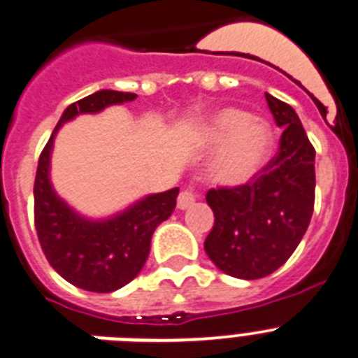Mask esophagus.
Here are the masks:
<instances>
[{"label":"esophagus","instance_id":"esophagus-1","mask_svg":"<svg viewBox=\"0 0 358 358\" xmlns=\"http://www.w3.org/2000/svg\"><path fill=\"white\" fill-rule=\"evenodd\" d=\"M194 202H195V194L189 188H186L182 189L181 194H179V197H177V208H179V210H188Z\"/></svg>","mask_w":358,"mask_h":358}]
</instances>
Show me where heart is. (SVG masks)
<instances>
[{
    "instance_id": "b5f03b06",
    "label": "heart",
    "mask_w": 358,
    "mask_h": 358,
    "mask_svg": "<svg viewBox=\"0 0 358 358\" xmlns=\"http://www.w3.org/2000/svg\"><path fill=\"white\" fill-rule=\"evenodd\" d=\"M204 140L222 145L213 161V176L227 186L249 182L267 161L273 147L271 129L240 109H224L204 129Z\"/></svg>"
}]
</instances>
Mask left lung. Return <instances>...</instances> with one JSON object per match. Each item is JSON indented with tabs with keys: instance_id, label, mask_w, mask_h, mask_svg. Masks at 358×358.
Segmentation results:
<instances>
[{
	"instance_id": "8db88e82",
	"label": "left lung",
	"mask_w": 358,
	"mask_h": 358,
	"mask_svg": "<svg viewBox=\"0 0 358 358\" xmlns=\"http://www.w3.org/2000/svg\"><path fill=\"white\" fill-rule=\"evenodd\" d=\"M278 127V154L251 181L206 194L215 224L204 249L222 273L240 280L273 274L301 242L315 201V148L289 103L265 93Z\"/></svg>"
}]
</instances>
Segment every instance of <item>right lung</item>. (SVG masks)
Wrapping results in <instances>:
<instances>
[{
	"label": "right lung",
	"instance_id": "obj_1",
	"mask_svg": "<svg viewBox=\"0 0 358 358\" xmlns=\"http://www.w3.org/2000/svg\"><path fill=\"white\" fill-rule=\"evenodd\" d=\"M134 93L102 90L71 103L43 148L34 182V218L46 260L66 281L90 292H115L134 280L150 252L152 233L176 210L179 188L148 195L116 217L87 220L57 197L50 182V154L62 123L82 113L132 102Z\"/></svg>",
	"mask_w": 358,
	"mask_h": 358
}]
</instances>
